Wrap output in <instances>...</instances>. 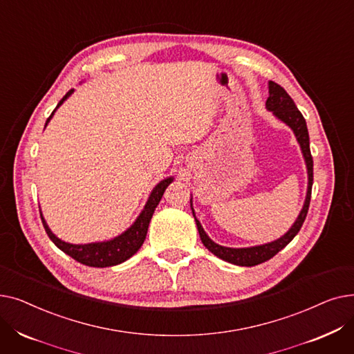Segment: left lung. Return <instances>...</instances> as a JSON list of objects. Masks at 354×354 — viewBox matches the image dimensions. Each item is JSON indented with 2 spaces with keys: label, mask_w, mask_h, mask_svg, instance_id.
<instances>
[{
  "label": "left lung",
  "mask_w": 354,
  "mask_h": 354,
  "mask_svg": "<svg viewBox=\"0 0 354 354\" xmlns=\"http://www.w3.org/2000/svg\"><path fill=\"white\" fill-rule=\"evenodd\" d=\"M266 104H267V109L271 110L278 119L283 120L284 123H287L292 129V132H294L297 140H299V143L301 146V151H303L306 165H307V174H308L307 198H306L304 207H303L299 218H297V221L294 222V225L290 228V231L286 235H283L281 238H278L277 241H272V243H270V244L251 247V248H227V247L215 244L214 241L205 234V231H203L201 222L195 218L202 244L205 245L218 258L224 259V261H228L231 264L241 266V267H252V266H258L261 263H266V261H268L270 258H272L277 252H280L287 244H290L292 238L297 234H299V231L303 227V222L307 216L308 207H310V199H311L313 156H311V152H310V138H308L306 119L303 118L301 111L297 109L294 100L290 97L288 93L280 84H277L274 82H270V96H268Z\"/></svg>",
  "instance_id": "1"
}]
</instances>
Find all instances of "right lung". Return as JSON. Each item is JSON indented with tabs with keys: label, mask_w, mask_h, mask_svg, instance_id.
Wrapping results in <instances>:
<instances>
[{
	"label": "right lung",
	"mask_w": 354,
	"mask_h": 354,
	"mask_svg": "<svg viewBox=\"0 0 354 354\" xmlns=\"http://www.w3.org/2000/svg\"><path fill=\"white\" fill-rule=\"evenodd\" d=\"M71 93H73V88L66 93V96L59 102L57 107L71 95ZM57 107H55V109H57ZM55 109L53 110V113L50 115V118L47 119L46 124L53 118ZM171 182H172V178H167V179L162 180L160 183H158L155 189L152 191L151 196H149L146 205H145V209L138 216L135 224L130 227L127 231H124L122 235H119L113 239H110V241H104V243L84 244V245H74V244L64 243V241L59 239L50 231V228L47 227L46 221H44V218L40 212L44 230H46L48 238L53 241L55 247L60 248L63 252H66L67 255H70L71 258H74L77 263H80L83 266L104 268V267L122 264L123 261H126V259H129L130 257L135 255L138 252V250L142 247L143 241L146 238V234H147L149 222H151L152 215L155 212V208L158 207V203L162 199V195H163L165 189L167 188V185H169Z\"/></svg>",
	"instance_id": "right-lung-1"
}]
</instances>
